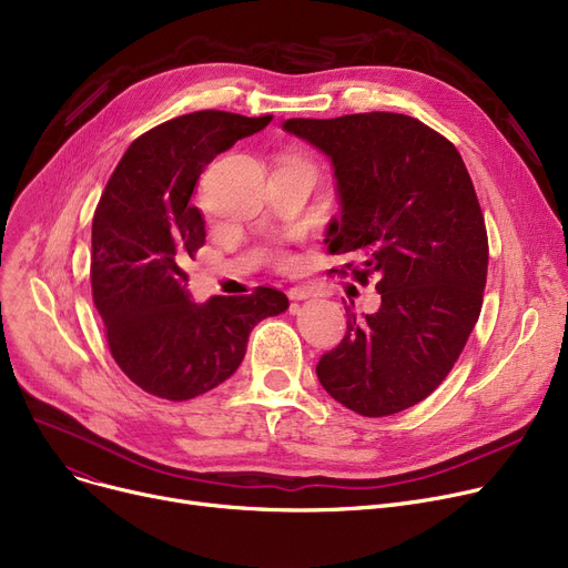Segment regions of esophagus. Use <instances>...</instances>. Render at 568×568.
<instances>
[{"label": "esophagus", "instance_id": "1", "mask_svg": "<svg viewBox=\"0 0 568 568\" xmlns=\"http://www.w3.org/2000/svg\"><path fill=\"white\" fill-rule=\"evenodd\" d=\"M315 294V290L311 287H290L287 290V296L292 302H304V300H311V296Z\"/></svg>", "mask_w": 568, "mask_h": 568}]
</instances>
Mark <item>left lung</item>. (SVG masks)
<instances>
[{
    "label": "left lung",
    "instance_id": "obj_1",
    "mask_svg": "<svg viewBox=\"0 0 568 568\" xmlns=\"http://www.w3.org/2000/svg\"><path fill=\"white\" fill-rule=\"evenodd\" d=\"M283 131L329 159L341 216L324 244L359 260L352 274L375 276L379 292L375 313L347 315L317 379L362 416L403 412L449 375L481 313L488 236L469 172L449 140L407 114L300 116Z\"/></svg>",
    "mask_w": 568,
    "mask_h": 568
}]
</instances>
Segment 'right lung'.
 <instances>
[{"label": "right lung", "instance_id": "add662e5", "mask_svg": "<svg viewBox=\"0 0 568 568\" xmlns=\"http://www.w3.org/2000/svg\"><path fill=\"white\" fill-rule=\"evenodd\" d=\"M272 119L221 110L170 119L126 149L101 195L92 223L94 304L114 362L146 394L191 400L212 392L244 362L253 326L290 306L274 287L195 304L184 272L204 244L191 202L204 165Z\"/></svg>", "mask_w": 568, "mask_h": 568}]
</instances>
